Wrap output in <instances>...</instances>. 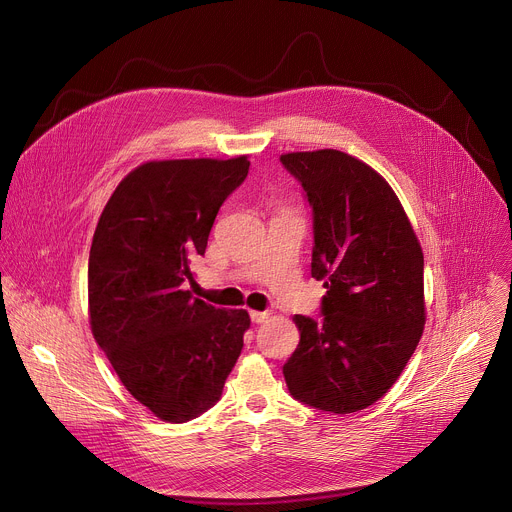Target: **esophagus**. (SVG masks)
<instances>
[{"instance_id": "esophagus-1", "label": "esophagus", "mask_w": 512, "mask_h": 512, "mask_svg": "<svg viewBox=\"0 0 512 512\" xmlns=\"http://www.w3.org/2000/svg\"><path fill=\"white\" fill-rule=\"evenodd\" d=\"M271 314L265 310V312H257V310H253L251 312V320L255 322V324H263V322H267V318H269Z\"/></svg>"}]
</instances>
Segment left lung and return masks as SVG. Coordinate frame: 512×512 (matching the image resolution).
<instances>
[{
  "label": "left lung",
  "mask_w": 512,
  "mask_h": 512,
  "mask_svg": "<svg viewBox=\"0 0 512 512\" xmlns=\"http://www.w3.org/2000/svg\"><path fill=\"white\" fill-rule=\"evenodd\" d=\"M312 208V277L324 279L320 318L296 316L300 344L283 364L291 397L330 413L381 399L425 324L423 253L383 176L338 152L279 158Z\"/></svg>",
  "instance_id": "left-lung-1"
}]
</instances>
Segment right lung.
Masks as SVG:
<instances>
[{
  "mask_svg": "<svg viewBox=\"0 0 512 512\" xmlns=\"http://www.w3.org/2000/svg\"><path fill=\"white\" fill-rule=\"evenodd\" d=\"M247 174V156L143 164L115 188L93 237V336L125 389L170 423L221 399L243 350L249 314L214 308L188 285L218 210Z\"/></svg>",
  "mask_w": 512,
  "mask_h": 512,
  "instance_id": "1",
  "label": "right lung"
}]
</instances>
